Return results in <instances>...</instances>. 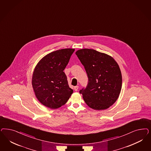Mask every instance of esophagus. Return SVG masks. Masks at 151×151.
Wrapping results in <instances>:
<instances>
[{
  "mask_svg": "<svg viewBox=\"0 0 151 151\" xmlns=\"http://www.w3.org/2000/svg\"><path fill=\"white\" fill-rule=\"evenodd\" d=\"M78 87H79L78 86H75V87H74V91H77L78 89Z\"/></svg>",
  "mask_w": 151,
  "mask_h": 151,
  "instance_id": "1",
  "label": "esophagus"
}]
</instances>
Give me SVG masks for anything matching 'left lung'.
<instances>
[{
	"label": "left lung",
	"mask_w": 151,
	"mask_h": 151,
	"mask_svg": "<svg viewBox=\"0 0 151 151\" xmlns=\"http://www.w3.org/2000/svg\"><path fill=\"white\" fill-rule=\"evenodd\" d=\"M76 54L88 78L87 86L79 93L89 107L96 110L106 109L117 101L121 91L119 65L111 56L94 49H80Z\"/></svg>",
	"instance_id": "8db88e82"
}]
</instances>
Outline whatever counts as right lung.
<instances>
[{
	"label": "right lung",
	"mask_w": 151,
	"mask_h": 151,
	"mask_svg": "<svg viewBox=\"0 0 151 151\" xmlns=\"http://www.w3.org/2000/svg\"><path fill=\"white\" fill-rule=\"evenodd\" d=\"M74 49L53 52L42 59L32 77V86L36 97L45 106L57 109L68 101L73 90L68 85L63 70Z\"/></svg>",
	"instance_id": "right-lung-1"
}]
</instances>
